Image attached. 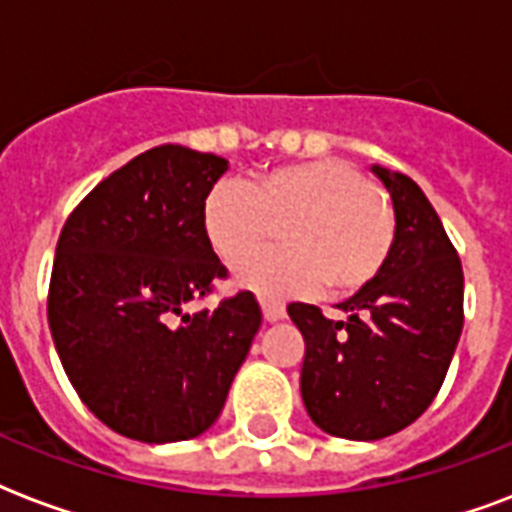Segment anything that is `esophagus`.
<instances>
[{
  "mask_svg": "<svg viewBox=\"0 0 512 512\" xmlns=\"http://www.w3.org/2000/svg\"><path fill=\"white\" fill-rule=\"evenodd\" d=\"M260 305H263V316L265 321H281L284 316H287V308L281 303H273V300H260Z\"/></svg>",
  "mask_w": 512,
  "mask_h": 512,
  "instance_id": "34e87169",
  "label": "esophagus"
}]
</instances>
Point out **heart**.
<instances>
[{
	"mask_svg": "<svg viewBox=\"0 0 512 512\" xmlns=\"http://www.w3.org/2000/svg\"><path fill=\"white\" fill-rule=\"evenodd\" d=\"M281 219L288 247L236 268L241 287L273 300L313 292L321 281L335 295L358 292L380 279L396 249L388 196L342 159L281 164L249 185L220 180L201 212L209 244L225 263H239Z\"/></svg>",
	"mask_w": 512,
	"mask_h": 512,
	"instance_id": "b5f03b06",
	"label": "heart"
}]
</instances>
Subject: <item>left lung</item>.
<instances>
[{
    "instance_id": "1",
    "label": "left lung",
    "mask_w": 512,
    "mask_h": 512,
    "mask_svg": "<svg viewBox=\"0 0 512 512\" xmlns=\"http://www.w3.org/2000/svg\"><path fill=\"white\" fill-rule=\"evenodd\" d=\"M396 209V249L369 287L340 303L345 321L289 303L303 332L300 393L324 433L377 441L412 425L444 385L460 340L462 263L420 185L372 167Z\"/></svg>"
}]
</instances>
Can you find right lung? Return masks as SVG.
Instances as JSON below:
<instances>
[{"label":"right lung","mask_w":512,"mask_h":512,"mask_svg":"<svg viewBox=\"0 0 512 512\" xmlns=\"http://www.w3.org/2000/svg\"><path fill=\"white\" fill-rule=\"evenodd\" d=\"M225 170L223 156L156 146L100 180L60 231L47 292L60 364L84 406L132 441L204 433L263 321L252 292L185 311L228 279L201 223Z\"/></svg>","instance_id":"add662e5"}]
</instances>
